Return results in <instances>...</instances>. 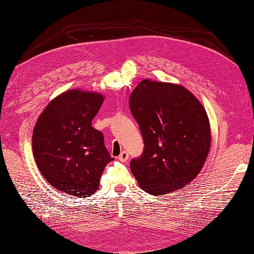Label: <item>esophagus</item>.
<instances>
[{"label": "esophagus", "mask_w": 254, "mask_h": 254, "mask_svg": "<svg viewBox=\"0 0 254 254\" xmlns=\"http://www.w3.org/2000/svg\"><path fill=\"white\" fill-rule=\"evenodd\" d=\"M128 158H129V156H128V152L127 151H123L120 154V156H118V160H120V161H122V162L127 161Z\"/></svg>", "instance_id": "34e87169"}]
</instances>
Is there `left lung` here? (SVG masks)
I'll list each match as a JSON object with an SVG mask.
<instances>
[{
    "label": "left lung",
    "instance_id": "1",
    "mask_svg": "<svg viewBox=\"0 0 254 254\" xmlns=\"http://www.w3.org/2000/svg\"><path fill=\"white\" fill-rule=\"evenodd\" d=\"M144 149L130 170L139 186L161 196L192 182L208 156L211 132L204 106L180 84L144 79L129 98Z\"/></svg>",
    "mask_w": 254,
    "mask_h": 254
}]
</instances>
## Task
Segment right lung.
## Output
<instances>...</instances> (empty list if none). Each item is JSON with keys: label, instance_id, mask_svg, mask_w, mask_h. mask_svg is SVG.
Here are the masks:
<instances>
[{"label": "right lung", "instance_id": "1", "mask_svg": "<svg viewBox=\"0 0 254 254\" xmlns=\"http://www.w3.org/2000/svg\"><path fill=\"white\" fill-rule=\"evenodd\" d=\"M104 102L101 93L69 90L40 114L33 131V153L46 181L75 197L94 194L108 162L114 160L92 121Z\"/></svg>", "mask_w": 254, "mask_h": 254}]
</instances>
